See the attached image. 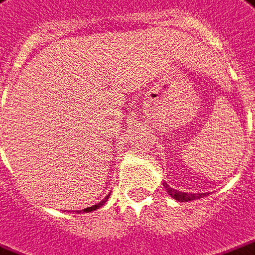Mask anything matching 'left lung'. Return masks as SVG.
Instances as JSON below:
<instances>
[{
  "mask_svg": "<svg viewBox=\"0 0 255 255\" xmlns=\"http://www.w3.org/2000/svg\"><path fill=\"white\" fill-rule=\"evenodd\" d=\"M163 186L166 187L167 193L170 194L172 198H175L176 201L179 202H187V201H193V200H200L202 197L208 196L209 193H182L179 190H175V189H172L167 185L166 182L163 183Z\"/></svg>",
  "mask_w": 255,
  "mask_h": 255,
  "instance_id": "left-lung-1",
  "label": "left lung"
}]
</instances>
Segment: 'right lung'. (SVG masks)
I'll list each match as a JSON object with an SVG mask.
<instances>
[{
  "instance_id": "1",
  "label": "right lung",
  "mask_w": 255,
  "mask_h": 255,
  "mask_svg": "<svg viewBox=\"0 0 255 255\" xmlns=\"http://www.w3.org/2000/svg\"><path fill=\"white\" fill-rule=\"evenodd\" d=\"M109 197H110V194H107V196H106L105 198L102 200V201L98 202V204H95V205H92V206H88V208H85V209H83V211H79V213H81V212H84V213H88V212H92V211H96V209H99V208H102V206L105 205Z\"/></svg>"
}]
</instances>
